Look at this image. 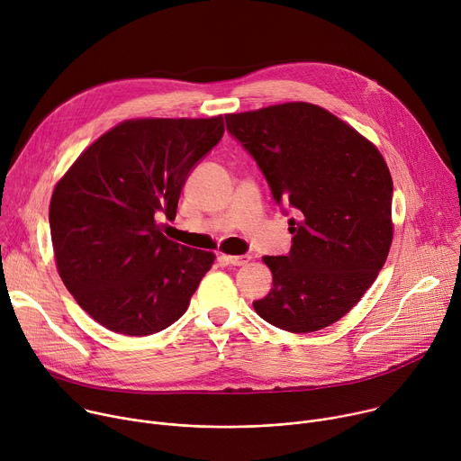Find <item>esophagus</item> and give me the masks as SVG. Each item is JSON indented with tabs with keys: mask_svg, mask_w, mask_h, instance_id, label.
<instances>
[{
	"mask_svg": "<svg viewBox=\"0 0 461 461\" xmlns=\"http://www.w3.org/2000/svg\"><path fill=\"white\" fill-rule=\"evenodd\" d=\"M222 258L228 262V265H233V267H244L249 260L248 255H222Z\"/></svg>",
	"mask_w": 461,
	"mask_h": 461,
	"instance_id": "34e87169",
	"label": "esophagus"
}]
</instances>
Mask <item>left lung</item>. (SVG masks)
<instances>
[{
	"mask_svg": "<svg viewBox=\"0 0 461 461\" xmlns=\"http://www.w3.org/2000/svg\"><path fill=\"white\" fill-rule=\"evenodd\" d=\"M226 125L277 204L295 213L290 253L262 257L274 288L253 303L255 312L294 334L334 324L372 286L392 244V176L383 155L308 102L226 114Z\"/></svg>",
	"mask_w": 461,
	"mask_h": 461,
	"instance_id": "1",
	"label": "left lung"
}]
</instances>
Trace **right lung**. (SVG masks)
<instances>
[{"label": "right lung", "instance_id": "obj_1", "mask_svg": "<svg viewBox=\"0 0 461 461\" xmlns=\"http://www.w3.org/2000/svg\"><path fill=\"white\" fill-rule=\"evenodd\" d=\"M222 135V114L123 120L54 185L58 274L107 330L149 336L187 310L215 253L169 240L158 219H175L189 171Z\"/></svg>", "mask_w": 461, "mask_h": 461}]
</instances>
